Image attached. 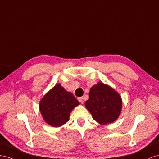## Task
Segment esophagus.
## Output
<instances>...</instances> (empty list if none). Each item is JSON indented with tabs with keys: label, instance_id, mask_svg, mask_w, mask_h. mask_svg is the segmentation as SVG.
I'll use <instances>...</instances> for the list:
<instances>
[{
	"label": "esophagus",
	"instance_id": "esophagus-1",
	"mask_svg": "<svg viewBox=\"0 0 159 159\" xmlns=\"http://www.w3.org/2000/svg\"><path fill=\"white\" fill-rule=\"evenodd\" d=\"M78 100H79V101L81 104H83V103L84 102V98H83V97L78 98Z\"/></svg>",
	"mask_w": 159,
	"mask_h": 159
}]
</instances>
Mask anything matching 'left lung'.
<instances>
[{"instance_id": "obj_1", "label": "left lung", "mask_w": 159, "mask_h": 159, "mask_svg": "<svg viewBox=\"0 0 159 159\" xmlns=\"http://www.w3.org/2000/svg\"><path fill=\"white\" fill-rule=\"evenodd\" d=\"M85 107L94 120L101 125H107L115 121L119 116L122 99L114 89L101 82L90 88Z\"/></svg>"}]
</instances>
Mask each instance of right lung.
Returning a JSON list of instances; mask_svg holds the SVG:
<instances>
[{
  "instance_id": "right-lung-1",
  "label": "right lung",
  "mask_w": 159,
  "mask_h": 159,
  "mask_svg": "<svg viewBox=\"0 0 159 159\" xmlns=\"http://www.w3.org/2000/svg\"><path fill=\"white\" fill-rule=\"evenodd\" d=\"M79 104L73 94L57 84L40 100L39 108L44 121L58 127L69 120L71 111Z\"/></svg>"
}]
</instances>
